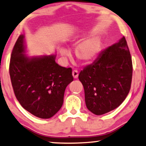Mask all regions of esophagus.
I'll return each instance as SVG.
<instances>
[{
  "mask_svg": "<svg viewBox=\"0 0 146 146\" xmlns=\"http://www.w3.org/2000/svg\"><path fill=\"white\" fill-rule=\"evenodd\" d=\"M72 76L74 78H77L78 76V71L76 70H74L72 71Z\"/></svg>",
  "mask_w": 146,
  "mask_h": 146,
  "instance_id": "34e87169",
  "label": "esophagus"
}]
</instances>
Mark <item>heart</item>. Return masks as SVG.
<instances>
[{
  "mask_svg": "<svg viewBox=\"0 0 146 146\" xmlns=\"http://www.w3.org/2000/svg\"><path fill=\"white\" fill-rule=\"evenodd\" d=\"M78 40V37L76 38ZM102 40L99 37L89 38L80 44L76 48V56L83 64H88L93 61L99 54L102 48ZM60 53L64 56H69L70 53L66 49L62 48Z\"/></svg>",
  "mask_w": 146,
  "mask_h": 146,
  "instance_id": "obj_1",
  "label": "heart"
}]
</instances>
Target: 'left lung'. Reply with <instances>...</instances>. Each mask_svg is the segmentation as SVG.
Segmentation results:
<instances>
[{"instance_id": "8db88e82", "label": "left lung", "mask_w": 146, "mask_h": 146, "mask_svg": "<svg viewBox=\"0 0 146 146\" xmlns=\"http://www.w3.org/2000/svg\"><path fill=\"white\" fill-rule=\"evenodd\" d=\"M132 61L123 36L101 52L94 62L79 74L87 108L102 115L119 106L130 90Z\"/></svg>"}]
</instances>
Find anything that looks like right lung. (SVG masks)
Segmentation results:
<instances>
[{
	"label": "right lung",
	"instance_id": "add662e5",
	"mask_svg": "<svg viewBox=\"0 0 146 146\" xmlns=\"http://www.w3.org/2000/svg\"><path fill=\"white\" fill-rule=\"evenodd\" d=\"M24 35L12 51L9 73L15 95L26 110L40 118L55 115L63 104L65 89L74 78L71 68L56 63V55L28 57Z\"/></svg>",
	"mask_w": 146,
	"mask_h": 146
}]
</instances>
